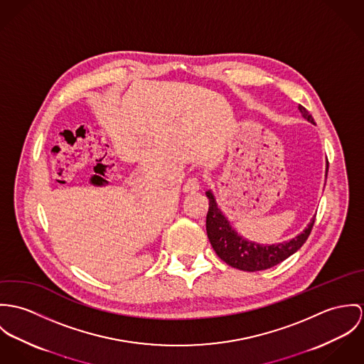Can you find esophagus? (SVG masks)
I'll use <instances>...</instances> for the list:
<instances>
[{
	"mask_svg": "<svg viewBox=\"0 0 364 364\" xmlns=\"http://www.w3.org/2000/svg\"><path fill=\"white\" fill-rule=\"evenodd\" d=\"M200 190V180L197 177H191L186 181L184 187H183V191L186 194H196L197 191Z\"/></svg>",
	"mask_w": 364,
	"mask_h": 364,
	"instance_id": "esophagus-1",
	"label": "esophagus"
}]
</instances>
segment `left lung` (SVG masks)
I'll return each mask as SVG.
<instances>
[{
  "mask_svg": "<svg viewBox=\"0 0 364 364\" xmlns=\"http://www.w3.org/2000/svg\"><path fill=\"white\" fill-rule=\"evenodd\" d=\"M299 110L301 112L303 117L307 119V122L314 124V119L306 110V107L299 106ZM206 197L209 200V209L206 215V235L210 245L213 247L215 252L222 261L240 271H264L282 262L306 242L316 222L314 216L310 220L309 226L290 242L262 245L242 239V236L232 228L228 218L219 209L213 194L210 191H206Z\"/></svg>",
  "mask_w": 364,
  "mask_h": 364,
  "instance_id": "1",
  "label": "left lung"
}]
</instances>
